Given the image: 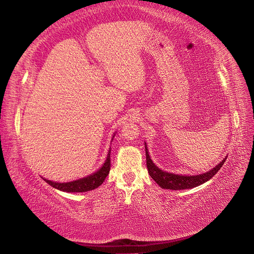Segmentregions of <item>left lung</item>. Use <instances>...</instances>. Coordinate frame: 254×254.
I'll return each instance as SVG.
<instances>
[{"mask_svg":"<svg viewBox=\"0 0 254 254\" xmlns=\"http://www.w3.org/2000/svg\"><path fill=\"white\" fill-rule=\"evenodd\" d=\"M144 144L146 151V164H147L148 173L151 178L155 180L161 188L166 190H178L193 189L200 186V184L206 181H209L212 177L215 176V174L220 170V167L224 165V162L228 157L226 156L221 162H219L216 166H214L209 172L198 175H178L174 173H168L159 168L155 163H153V161L149 156V151L147 145H146V142Z\"/></svg>","mask_w":254,"mask_h":254,"instance_id":"obj_1","label":"left lung"}]
</instances>
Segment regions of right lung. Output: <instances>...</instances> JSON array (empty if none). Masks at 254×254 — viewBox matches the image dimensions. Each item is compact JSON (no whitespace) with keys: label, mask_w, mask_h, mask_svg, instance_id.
Instances as JSON below:
<instances>
[{"label":"right lung","mask_w":254,"mask_h":254,"mask_svg":"<svg viewBox=\"0 0 254 254\" xmlns=\"http://www.w3.org/2000/svg\"><path fill=\"white\" fill-rule=\"evenodd\" d=\"M114 132L112 135L111 142L113 140V137L115 135ZM110 151H111V147H109L108 153H107V157L105 162L103 163V165L98 168V170L94 173H92L86 177H82V178L76 179L73 181H68V182H56V181H52V180H48L44 179L47 181L50 186H52L53 188H55L59 190L63 191H66V193H82V191H88V190H92L96 188H98L101 184L105 181L106 177L108 176L109 171H110Z\"/></svg>","instance_id":"1"}]
</instances>
